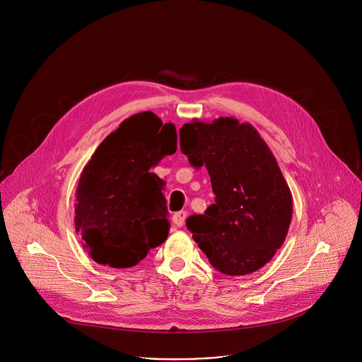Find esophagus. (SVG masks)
<instances>
[{
    "instance_id": "34e87169",
    "label": "esophagus",
    "mask_w": 362,
    "mask_h": 362,
    "mask_svg": "<svg viewBox=\"0 0 362 362\" xmlns=\"http://www.w3.org/2000/svg\"><path fill=\"white\" fill-rule=\"evenodd\" d=\"M186 216H187V214H186L185 211L176 212V214L173 215V223H175L176 226L182 228V226H183V223H185V221H186Z\"/></svg>"
}]
</instances>
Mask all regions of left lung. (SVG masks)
Masks as SVG:
<instances>
[{
	"instance_id": "obj_1",
	"label": "left lung",
	"mask_w": 362,
	"mask_h": 362,
	"mask_svg": "<svg viewBox=\"0 0 362 362\" xmlns=\"http://www.w3.org/2000/svg\"><path fill=\"white\" fill-rule=\"evenodd\" d=\"M180 150L209 172L216 194L203 215L186 221L214 268L229 276L265 267L285 242L292 194L265 140L233 117L192 120L180 129Z\"/></svg>"
}]
</instances>
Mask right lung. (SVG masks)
I'll use <instances>...</instances> for the list:
<instances>
[{
    "instance_id": "add662e5",
    "label": "right lung",
    "mask_w": 362,
    "mask_h": 362,
    "mask_svg": "<svg viewBox=\"0 0 362 362\" xmlns=\"http://www.w3.org/2000/svg\"><path fill=\"white\" fill-rule=\"evenodd\" d=\"M176 148L175 124L151 112L130 116L95 148L74 206L76 232L93 261L132 268L166 240V183L151 168Z\"/></svg>"
}]
</instances>
